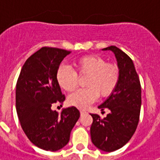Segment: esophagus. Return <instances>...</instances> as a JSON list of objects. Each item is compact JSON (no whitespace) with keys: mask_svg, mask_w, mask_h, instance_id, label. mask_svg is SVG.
<instances>
[{"mask_svg":"<svg viewBox=\"0 0 160 160\" xmlns=\"http://www.w3.org/2000/svg\"><path fill=\"white\" fill-rule=\"evenodd\" d=\"M86 113V111H85V110H83V109H81V110H80V114H81V115H83V114H85Z\"/></svg>","mask_w":160,"mask_h":160,"instance_id":"obj_1","label":"esophagus"}]
</instances>
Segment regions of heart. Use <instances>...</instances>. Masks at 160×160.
<instances>
[{
  "mask_svg": "<svg viewBox=\"0 0 160 160\" xmlns=\"http://www.w3.org/2000/svg\"><path fill=\"white\" fill-rule=\"evenodd\" d=\"M80 76H87V88L79 89L68 98V103L78 108H86L95 102L99 94L106 98L111 95L119 82L120 72L117 65L108 63L99 55H89L79 58L77 62ZM77 71L68 66H60L57 71V81L62 89L74 91L78 85L79 77Z\"/></svg>",
  "mask_w": 160,
  "mask_h": 160,
  "instance_id": "obj_1",
  "label": "heart"
}]
</instances>
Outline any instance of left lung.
Returning <instances> with one entry per match:
<instances>
[{
	"instance_id": "1",
	"label": "left lung",
	"mask_w": 160,
	"mask_h": 160,
	"mask_svg": "<svg viewBox=\"0 0 160 160\" xmlns=\"http://www.w3.org/2000/svg\"><path fill=\"white\" fill-rule=\"evenodd\" d=\"M102 51L114 52L120 77L113 93L98 107L102 110L108 108L110 112L104 118H101L97 114L91 115L92 117L91 138L98 149L111 152L126 145L137 128L142 89L133 62L127 54L116 46L107 47Z\"/></svg>"
}]
</instances>
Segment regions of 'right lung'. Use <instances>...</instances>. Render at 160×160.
<instances>
[{
    "mask_svg": "<svg viewBox=\"0 0 160 160\" xmlns=\"http://www.w3.org/2000/svg\"><path fill=\"white\" fill-rule=\"evenodd\" d=\"M70 52L42 47L23 65L16 86V108L22 129L32 143L44 151H56L68 144L80 117L76 107L52 110L65 95L57 81V71Z\"/></svg>",
    "mask_w": 160,
    "mask_h": 160,
    "instance_id": "1",
    "label": "right lung"
}]
</instances>
